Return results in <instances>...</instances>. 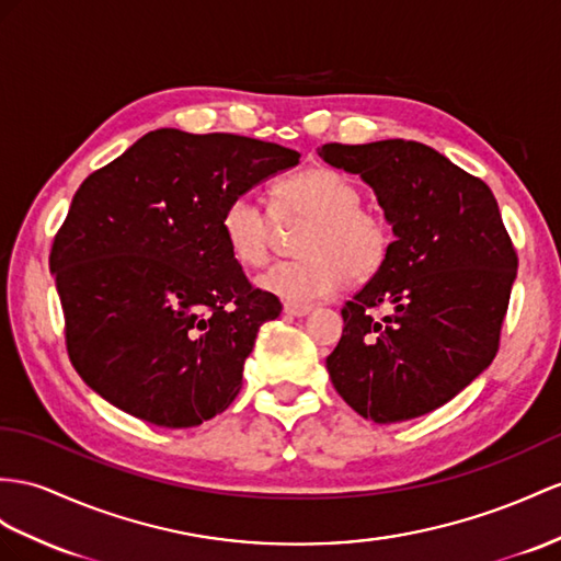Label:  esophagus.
Listing matches in <instances>:
<instances>
[{
    "mask_svg": "<svg viewBox=\"0 0 561 561\" xmlns=\"http://www.w3.org/2000/svg\"><path fill=\"white\" fill-rule=\"evenodd\" d=\"M312 310V306H296V304H284V314L289 318H306V314Z\"/></svg>",
    "mask_w": 561,
    "mask_h": 561,
    "instance_id": "1",
    "label": "esophagus"
}]
</instances>
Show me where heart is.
Here are the masks:
<instances>
[{"label":"heart","instance_id":"1","mask_svg":"<svg viewBox=\"0 0 561 561\" xmlns=\"http://www.w3.org/2000/svg\"><path fill=\"white\" fill-rule=\"evenodd\" d=\"M270 210L253 194H237L220 215L229 255L243 267L267 263L275 218L308 220L300 232L298 261L277 263L257 277V286L284 304L308 306L343 289L346 279H367L389 255L391 232L383 215L360 204V190L343 172L314 165L282 180Z\"/></svg>","mask_w":561,"mask_h":561}]
</instances>
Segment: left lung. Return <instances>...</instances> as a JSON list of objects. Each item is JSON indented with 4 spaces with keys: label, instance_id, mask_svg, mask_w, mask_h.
<instances>
[{
    "label": "left lung",
    "instance_id": "8db88e82",
    "mask_svg": "<svg viewBox=\"0 0 561 561\" xmlns=\"http://www.w3.org/2000/svg\"><path fill=\"white\" fill-rule=\"evenodd\" d=\"M360 175L393 227L381 270L343 306L327 369L365 420L408 422L453 400L493 363L516 251L493 192L420 141L324 144ZM386 307L389 313L374 310Z\"/></svg>",
    "mask_w": 561,
    "mask_h": 561
}]
</instances>
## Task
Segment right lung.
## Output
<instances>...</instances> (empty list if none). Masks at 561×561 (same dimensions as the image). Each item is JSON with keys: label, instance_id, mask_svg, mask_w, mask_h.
I'll return each instance as SVG.
<instances>
[{"label": "right lung", "instance_id": "right-lung-1", "mask_svg": "<svg viewBox=\"0 0 561 561\" xmlns=\"http://www.w3.org/2000/svg\"><path fill=\"white\" fill-rule=\"evenodd\" d=\"M279 144L161 127L80 184L49 270L82 381L156 426L225 412L277 296L227 251L229 198L298 163Z\"/></svg>", "mask_w": 561, "mask_h": 561}]
</instances>
